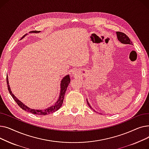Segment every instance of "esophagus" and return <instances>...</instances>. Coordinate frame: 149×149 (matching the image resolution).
I'll use <instances>...</instances> for the list:
<instances>
[{"label": "esophagus", "mask_w": 149, "mask_h": 149, "mask_svg": "<svg viewBox=\"0 0 149 149\" xmlns=\"http://www.w3.org/2000/svg\"><path fill=\"white\" fill-rule=\"evenodd\" d=\"M72 74H74V71H73V70H72Z\"/></svg>", "instance_id": "obj_1"}]
</instances>
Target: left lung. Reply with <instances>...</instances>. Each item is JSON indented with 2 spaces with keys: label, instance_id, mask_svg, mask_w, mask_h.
Wrapping results in <instances>:
<instances>
[{
  "label": "left lung",
  "instance_id": "1",
  "mask_svg": "<svg viewBox=\"0 0 149 149\" xmlns=\"http://www.w3.org/2000/svg\"><path fill=\"white\" fill-rule=\"evenodd\" d=\"M116 36H117V38H118V40L123 44H129V45H132V42H130L129 38L127 37V36H126V34H125L121 32H116ZM87 103L88 104V106H89V107L92 109L93 108H92L91 106L89 104L88 101H87Z\"/></svg>",
  "mask_w": 149,
  "mask_h": 149
}]
</instances>
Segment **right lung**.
<instances>
[{"mask_svg": "<svg viewBox=\"0 0 149 149\" xmlns=\"http://www.w3.org/2000/svg\"><path fill=\"white\" fill-rule=\"evenodd\" d=\"M40 31H32L31 33H40ZM26 34H25V36H23L22 37V39L25 36H26ZM70 81V77L69 75H67L66 76H65L63 79L61 81V83H60V95H59V97L58 99L57 100V102L55 103L54 105H52L48 108H46L44 110H40V109H31L29 107L26 106L25 104H23L22 101H20L19 100H18L17 98V97H15L13 93H12L11 91V88L10 87L9 85V81H8V75L6 77V83H7V86H8V89L9 91V92L10 93V95L12 96V97L13 98V99L15 100V102L17 103V104L19 105V106H20V107H21L23 110H24L26 112H31L34 114H36V115H48L50 113H52L54 112H56L57 111H58V109L61 107L63 102V99L65 97V94L66 93V91L67 90V88L68 86V85L69 84Z\"/></svg>", "mask_w": 149, "mask_h": 149, "instance_id": "add662e5", "label": "right lung"}]
</instances>
